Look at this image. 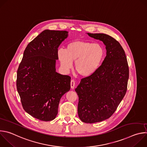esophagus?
Returning <instances> with one entry per match:
<instances>
[{"mask_svg":"<svg viewBox=\"0 0 147 147\" xmlns=\"http://www.w3.org/2000/svg\"><path fill=\"white\" fill-rule=\"evenodd\" d=\"M70 86H71V88L74 89V87H75V81H74V80H72L71 81Z\"/></svg>","mask_w":147,"mask_h":147,"instance_id":"1","label":"esophagus"}]
</instances>
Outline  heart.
I'll return each mask as SVG.
<instances>
[{
  "label": "heart",
  "mask_w": 147,
  "mask_h": 147,
  "mask_svg": "<svg viewBox=\"0 0 147 147\" xmlns=\"http://www.w3.org/2000/svg\"><path fill=\"white\" fill-rule=\"evenodd\" d=\"M57 56L61 67L68 71L75 61V70L83 77L93 75L99 68L105 56V50L99 44L84 40L69 43L66 50L59 49Z\"/></svg>",
  "instance_id": "heart-1"
}]
</instances>
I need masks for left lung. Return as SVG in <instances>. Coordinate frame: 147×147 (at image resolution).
<instances>
[{
  "instance_id": "1",
  "label": "left lung",
  "mask_w": 147,
  "mask_h": 147,
  "mask_svg": "<svg viewBox=\"0 0 147 147\" xmlns=\"http://www.w3.org/2000/svg\"><path fill=\"white\" fill-rule=\"evenodd\" d=\"M87 34L102 41L107 50V56L98 70L81 79L75 89L79 98V118L84 123H94L109 118L116 110L127 91L129 69L119 42L105 34Z\"/></svg>"
}]
</instances>
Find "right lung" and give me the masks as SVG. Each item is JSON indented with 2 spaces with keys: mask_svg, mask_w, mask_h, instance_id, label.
I'll return each instance as SVG.
<instances>
[{
  "mask_svg": "<svg viewBox=\"0 0 147 147\" xmlns=\"http://www.w3.org/2000/svg\"><path fill=\"white\" fill-rule=\"evenodd\" d=\"M67 31L45 30L28 44L17 73V90L25 111L42 121L55 119L71 78L56 71L57 51Z\"/></svg>",
  "mask_w": 147,
  "mask_h": 147,
  "instance_id": "add662e5",
  "label": "right lung"
}]
</instances>
